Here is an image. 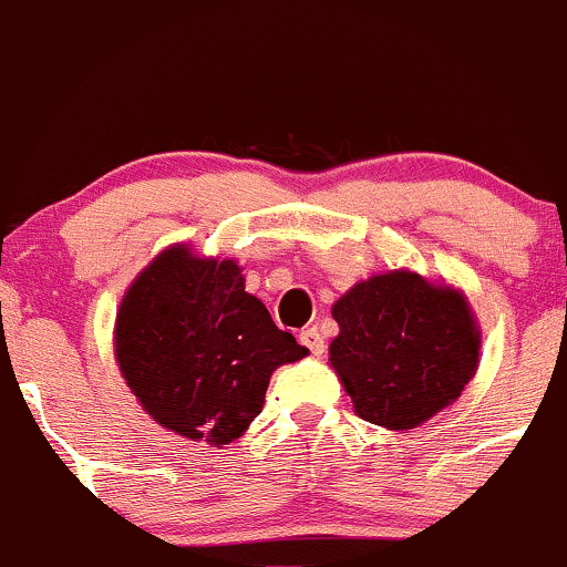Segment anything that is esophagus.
Masks as SVG:
<instances>
[{
    "label": "esophagus",
    "mask_w": 567,
    "mask_h": 567,
    "mask_svg": "<svg viewBox=\"0 0 567 567\" xmlns=\"http://www.w3.org/2000/svg\"><path fill=\"white\" fill-rule=\"evenodd\" d=\"M298 338H301V343H303L306 349L311 351V354L320 357L322 351H324V338H322V333H320V330H317V328H306V330H301V336H298Z\"/></svg>",
    "instance_id": "esophagus-1"
}]
</instances>
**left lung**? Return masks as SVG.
<instances>
[{
    "instance_id": "left-lung-1",
    "label": "left lung",
    "mask_w": 567,
    "mask_h": 567,
    "mask_svg": "<svg viewBox=\"0 0 567 567\" xmlns=\"http://www.w3.org/2000/svg\"><path fill=\"white\" fill-rule=\"evenodd\" d=\"M330 365L360 419L405 429L451 405L477 370L480 330L464 292L415 271L357 282L333 303Z\"/></svg>"
}]
</instances>
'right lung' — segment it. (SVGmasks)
Returning a JSON list of instances; mask_svg holds the SVG:
<instances>
[{
  "label": "right lung",
  "mask_w": 567,
  "mask_h": 567,
  "mask_svg": "<svg viewBox=\"0 0 567 567\" xmlns=\"http://www.w3.org/2000/svg\"><path fill=\"white\" fill-rule=\"evenodd\" d=\"M114 351L157 424L216 447L261 413L271 373L309 354L245 290L237 261L199 258L186 245L167 247L130 285Z\"/></svg>",
  "instance_id": "right-lung-1"
}]
</instances>
